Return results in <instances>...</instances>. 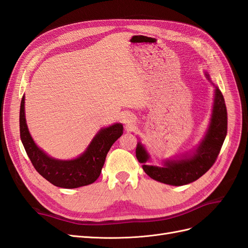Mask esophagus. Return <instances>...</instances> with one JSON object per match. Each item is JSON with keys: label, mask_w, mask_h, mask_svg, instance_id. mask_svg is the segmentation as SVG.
Listing matches in <instances>:
<instances>
[{"label": "esophagus", "mask_w": 248, "mask_h": 248, "mask_svg": "<svg viewBox=\"0 0 248 248\" xmlns=\"http://www.w3.org/2000/svg\"><path fill=\"white\" fill-rule=\"evenodd\" d=\"M134 121H136V119H134V117L130 114H124L122 116V122L124 123V125L127 127V128H128V127H131Z\"/></svg>", "instance_id": "1"}]
</instances>
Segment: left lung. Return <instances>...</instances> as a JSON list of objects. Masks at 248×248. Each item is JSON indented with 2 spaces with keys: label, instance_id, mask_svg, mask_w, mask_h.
<instances>
[{
  "label": "left lung",
  "instance_id": "obj_1",
  "mask_svg": "<svg viewBox=\"0 0 248 248\" xmlns=\"http://www.w3.org/2000/svg\"><path fill=\"white\" fill-rule=\"evenodd\" d=\"M207 78L210 80L209 76ZM227 107L220 90L215 86L212 116L208 130L191 154H185L178 159L166 160L163 167L148 166L146 162L150 159V155L139 141L136 149L137 158L139 162L142 163V170L146 174L156 181L174 186L189 184L202 177L213 166L227 137Z\"/></svg>",
  "mask_w": 248,
  "mask_h": 248
}]
</instances>
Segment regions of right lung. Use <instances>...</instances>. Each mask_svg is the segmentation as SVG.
I'll use <instances>...</instances> for the list:
<instances>
[{
  "mask_svg": "<svg viewBox=\"0 0 248 248\" xmlns=\"http://www.w3.org/2000/svg\"><path fill=\"white\" fill-rule=\"evenodd\" d=\"M20 140L35 170L48 182L62 188H78L94 183L98 177L112 144L123 134V125L116 123L102 128L78 158L59 160L38 148L29 132L25 116V96L19 111Z\"/></svg>",
  "mask_w": 248,
  "mask_h": 248,
  "instance_id": "add662e5",
  "label": "right lung"
}]
</instances>
